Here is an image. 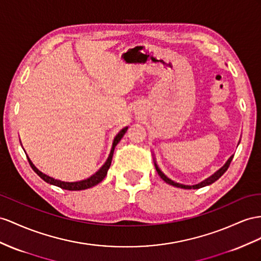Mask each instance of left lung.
Instances as JSON below:
<instances>
[{
	"label": "left lung",
	"mask_w": 261,
	"mask_h": 261,
	"mask_svg": "<svg viewBox=\"0 0 261 261\" xmlns=\"http://www.w3.org/2000/svg\"><path fill=\"white\" fill-rule=\"evenodd\" d=\"M232 158H233V155H231L229 159H228V161H227L226 163H225V165L223 166V168H220L216 173H214V174L212 175V176H210L208 178H206L205 181H203V182H200V183H198V184H195V185H184V184H179V183H176V182H174V181H172V179L170 178V177H168L166 176L164 173L160 170V168L158 166V164H156V162H155V160H154V166H155V169H156V172H158V174L160 175V177H161L164 182H166L168 184H170V185H173V186H176V188H181V189H185V190H191V189H194V190H196V189H200V188H204V186H207V185H211V184H213L214 182L215 181H217V179L222 176L224 173L227 171V169L229 168V164H230V162H231V160H232Z\"/></svg>",
	"instance_id": "8db88e82"
}]
</instances>
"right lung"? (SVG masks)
<instances>
[{"label":"right lung","mask_w":261,"mask_h":261,"mask_svg":"<svg viewBox=\"0 0 261 261\" xmlns=\"http://www.w3.org/2000/svg\"><path fill=\"white\" fill-rule=\"evenodd\" d=\"M126 130H128V126H125V128H123L122 130H120L118 135L116 136V138L113 139V143H112V148H111V151H110V154H109L108 159H107L106 163L101 166V169H100L98 172H96L95 174L91 175L90 177L86 178V179H83V181H79V182H63V181H59V179H55V178H53V177H50L48 175L44 174V173L39 171L36 168V166L32 163L31 160L28 158L29 159V162H30V164L32 166V169L34 170V172L36 173V174L41 178H43L46 183H49L51 185L58 186V188H61L63 190H68V191H82V190H86V189H90V188H92V186L99 184L106 177L107 172H108L110 165H111L113 151H115L116 145L119 143L120 140H121V138L124 136V133H125Z\"/></svg>","instance_id":"add662e5"}]
</instances>
